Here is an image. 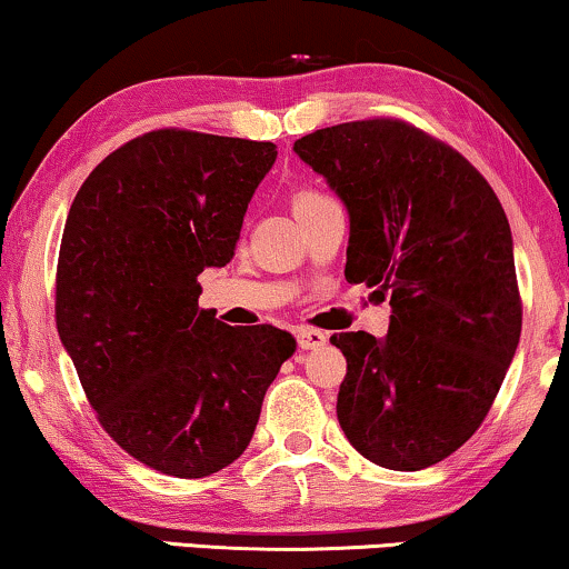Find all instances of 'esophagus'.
<instances>
[{
	"label": "esophagus",
	"instance_id": "obj_1",
	"mask_svg": "<svg viewBox=\"0 0 569 569\" xmlns=\"http://www.w3.org/2000/svg\"><path fill=\"white\" fill-rule=\"evenodd\" d=\"M326 333L318 329H298V347L300 349H316L326 345Z\"/></svg>",
	"mask_w": 569,
	"mask_h": 569
}]
</instances>
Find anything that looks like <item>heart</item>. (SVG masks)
<instances>
[{
	"label": "heart",
	"instance_id": "b5f03b06",
	"mask_svg": "<svg viewBox=\"0 0 569 569\" xmlns=\"http://www.w3.org/2000/svg\"><path fill=\"white\" fill-rule=\"evenodd\" d=\"M326 199L323 191H316V189H302L295 193V207H306V204H313V201H321Z\"/></svg>",
	"mask_w": 569,
	"mask_h": 569
}]
</instances>
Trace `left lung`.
<instances>
[{
    "instance_id": "8db88e82",
    "label": "left lung",
    "mask_w": 569,
    "mask_h": 569,
    "mask_svg": "<svg viewBox=\"0 0 569 569\" xmlns=\"http://www.w3.org/2000/svg\"><path fill=\"white\" fill-rule=\"evenodd\" d=\"M295 152L347 204V282L391 295L386 337H331L347 357L341 430L383 469H427L479 430L516 355L508 217L461 152L401 119L318 129Z\"/></svg>"
}]
</instances>
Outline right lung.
Listing matches in <instances>:
<instances>
[{"label":"right lung","instance_id":"add662e5","mask_svg":"<svg viewBox=\"0 0 569 569\" xmlns=\"http://www.w3.org/2000/svg\"><path fill=\"white\" fill-rule=\"evenodd\" d=\"M277 147L154 129L113 150L69 207L57 329L103 430L139 463L201 479L248 448L295 352L287 331L199 308V274L236 253Z\"/></svg>","mask_w":569,"mask_h":569}]
</instances>
